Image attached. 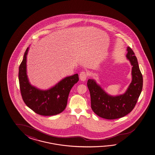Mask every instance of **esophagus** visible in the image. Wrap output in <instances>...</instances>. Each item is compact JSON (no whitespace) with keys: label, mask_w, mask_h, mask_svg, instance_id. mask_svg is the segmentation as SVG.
Wrapping results in <instances>:
<instances>
[{"label":"esophagus","mask_w":155,"mask_h":155,"mask_svg":"<svg viewBox=\"0 0 155 155\" xmlns=\"http://www.w3.org/2000/svg\"><path fill=\"white\" fill-rule=\"evenodd\" d=\"M79 78L82 81H85L87 78V74L85 72H81L79 74Z\"/></svg>","instance_id":"1"}]
</instances>
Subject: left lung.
<instances>
[{
    "mask_svg": "<svg viewBox=\"0 0 155 155\" xmlns=\"http://www.w3.org/2000/svg\"><path fill=\"white\" fill-rule=\"evenodd\" d=\"M127 50L126 57L132 66V80L124 93L112 96L107 93L95 80L88 79L87 82L91 109L98 116L105 119L114 120L129 114L134 108L143 89V79L137 58L130 47H127Z\"/></svg>",
    "mask_w": 155,
    "mask_h": 155,
    "instance_id": "8db88e82",
    "label": "left lung"
}]
</instances>
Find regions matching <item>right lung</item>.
I'll use <instances>...</instances> for the list:
<instances>
[{
  "mask_svg": "<svg viewBox=\"0 0 155 155\" xmlns=\"http://www.w3.org/2000/svg\"><path fill=\"white\" fill-rule=\"evenodd\" d=\"M27 48L19 67L18 80L21 93L24 102L36 114L53 116L64 110L71 88L79 81L78 74L68 76L47 90H41L29 83L27 74Z\"/></svg>",
  "mask_w": 155,
  "mask_h": 155,
  "instance_id": "1",
  "label": "right lung"
}]
</instances>
